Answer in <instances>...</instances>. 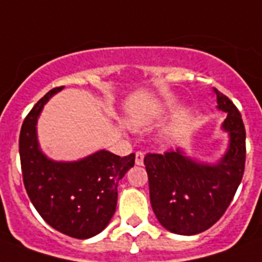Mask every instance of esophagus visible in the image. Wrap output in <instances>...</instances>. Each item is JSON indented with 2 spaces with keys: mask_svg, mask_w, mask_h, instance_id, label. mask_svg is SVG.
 <instances>
[{
  "mask_svg": "<svg viewBox=\"0 0 262 262\" xmlns=\"http://www.w3.org/2000/svg\"><path fill=\"white\" fill-rule=\"evenodd\" d=\"M143 159H145V154L142 153V151H137L135 153V164L137 165H142L143 164Z\"/></svg>",
  "mask_w": 262,
  "mask_h": 262,
  "instance_id": "esophagus-1",
  "label": "esophagus"
}]
</instances>
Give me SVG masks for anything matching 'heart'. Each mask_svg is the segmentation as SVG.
Returning a JSON list of instances; mask_svg holds the SVG:
<instances>
[{
    "instance_id": "b5f03b06",
    "label": "heart",
    "mask_w": 262,
    "mask_h": 262,
    "mask_svg": "<svg viewBox=\"0 0 262 262\" xmlns=\"http://www.w3.org/2000/svg\"><path fill=\"white\" fill-rule=\"evenodd\" d=\"M146 120H134L133 124L134 125H141V124H145Z\"/></svg>"
}]
</instances>
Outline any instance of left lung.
Masks as SVG:
<instances>
[{"label": "left lung", "mask_w": 262, "mask_h": 262, "mask_svg": "<svg viewBox=\"0 0 262 262\" xmlns=\"http://www.w3.org/2000/svg\"><path fill=\"white\" fill-rule=\"evenodd\" d=\"M217 108L227 113L223 129L230 145L217 164L198 163L180 149L147 153L150 202L160 224L179 235H195L222 217L238 190L246 161V131L238 108L214 89Z\"/></svg>", "instance_id": "left-lung-1"}]
</instances>
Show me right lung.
<instances>
[{
    "mask_svg": "<svg viewBox=\"0 0 262 262\" xmlns=\"http://www.w3.org/2000/svg\"><path fill=\"white\" fill-rule=\"evenodd\" d=\"M62 90L43 95L24 119L19 138L23 182L32 205L49 226L71 238L87 239L108 226L117 205V183L135 164V154L120 157L99 150L79 161H53L38 143L36 121L43 105Z\"/></svg>",
    "mask_w": 262,
    "mask_h": 262,
    "instance_id": "add662e5",
    "label": "right lung"
}]
</instances>
